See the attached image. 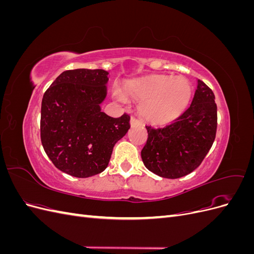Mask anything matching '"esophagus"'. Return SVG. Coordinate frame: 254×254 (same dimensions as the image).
<instances>
[{"label":"esophagus","mask_w":254,"mask_h":254,"mask_svg":"<svg viewBox=\"0 0 254 254\" xmlns=\"http://www.w3.org/2000/svg\"><path fill=\"white\" fill-rule=\"evenodd\" d=\"M141 122L139 120H136L135 118H131L130 119V126L131 127H135V126H140Z\"/></svg>","instance_id":"esophagus-1"}]
</instances>
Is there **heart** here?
Returning <instances> with one entry per match:
<instances>
[{"label": "heart", "mask_w": 254, "mask_h": 254, "mask_svg": "<svg viewBox=\"0 0 254 254\" xmlns=\"http://www.w3.org/2000/svg\"><path fill=\"white\" fill-rule=\"evenodd\" d=\"M191 86L182 76L151 75L140 80L126 82L114 96L121 103L129 96L137 102L141 117L153 125L170 123L186 111L191 97Z\"/></svg>", "instance_id": "b5f03b06"}]
</instances>
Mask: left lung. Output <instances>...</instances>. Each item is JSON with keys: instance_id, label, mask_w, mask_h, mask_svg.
<instances>
[{"instance_id": "8db88e82", "label": "left lung", "mask_w": 254, "mask_h": 254, "mask_svg": "<svg viewBox=\"0 0 254 254\" xmlns=\"http://www.w3.org/2000/svg\"><path fill=\"white\" fill-rule=\"evenodd\" d=\"M217 128V106L213 91L200 79L190 108L163 128L146 126L148 139L141 151L151 173L177 179L195 171L209 152Z\"/></svg>"}]
</instances>
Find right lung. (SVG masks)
<instances>
[{
	"mask_svg": "<svg viewBox=\"0 0 254 254\" xmlns=\"http://www.w3.org/2000/svg\"><path fill=\"white\" fill-rule=\"evenodd\" d=\"M108 72L76 68L61 73L45 92L40 132L44 151L59 171L88 178L106 170L115 143L128 129L129 115L102 112Z\"/></svg>",
	"mask_w": 254,
	"mask_h": 254,
	"instance_id": "obj_1",
	"label": "right lung"
}]
</instances>
